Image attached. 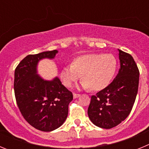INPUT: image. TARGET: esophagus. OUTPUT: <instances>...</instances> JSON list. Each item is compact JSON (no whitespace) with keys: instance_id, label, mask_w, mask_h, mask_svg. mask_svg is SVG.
<instances>
[{"instance_id":"obj_1","label":"esophagus","mask_w":149,"mask_h":149,"mask_svg":"<svg viewBox=\"0 0 149 149\" xmlns=\"http://www.w3.org/2000/svg\"><path fill=\"white\" fill-rule=\"evenodd\" d=\"M80 95H80V94H77V93H74V94H73V98H78V97Z\"/></svg>"}]
</instances>
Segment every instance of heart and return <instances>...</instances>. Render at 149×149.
Returning <instances> with one entry per match:
<instances>
[{
	"instance_id": "1",
	"label": "heart",
	"mask_w": 149,
	"mask_h": 149,
	"mask_svg": "<svg viewBox=\"0 0 149 149\" xmlns=\"http://www.w3.org/2000/svg\"><path fill=\"white\" fill-rule=\"evenodd\" d=\"M117 60L112 54H89L73 60L72 65L63 67L60 77L67 87H70L82 75L81 86L99 91L108 86L116 71Z\"/></svg>"
}]
</instances>
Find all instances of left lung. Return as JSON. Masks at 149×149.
<instances>
[{
	"instance_id": "left-lung-1",
	"label": "left lung",
	"mask_w": 149,
	"mask_h": 149,
	"mask_svg": "<svg viewBox=\"0 0 149 149\" xmlns=\"http://www.w3.org/2000/svg\"><path fill=\"white\" fill-rule=\"evenodd\" d=\"M119 51L120 68L113 82L91 97L88 116L95 125L110 129L128 116L136 100L139 72L131 54Z\"/></svg>"
}]
</instances>
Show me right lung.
I'll return each instance as SVG.
<instances>
[{
  "mask_svg": "<svg viewBox=\"0 0 149 149\" xmlns=\"http://www.w3.org/2000/svg\"><path fill=\"white\" fill-rule=\"evenodd\" d=\"M58 51L27 55L15 70L14 91L17 105L30 125L39 131H52L64 123L73 95L58 77L48 81L38 74V63L52 60Z\"/></svg>",
  "mask_w": 149,
  "mask_h": 149,
  "instance_id": "obj_1",
  "label": "right lung"
}]
</instances>
